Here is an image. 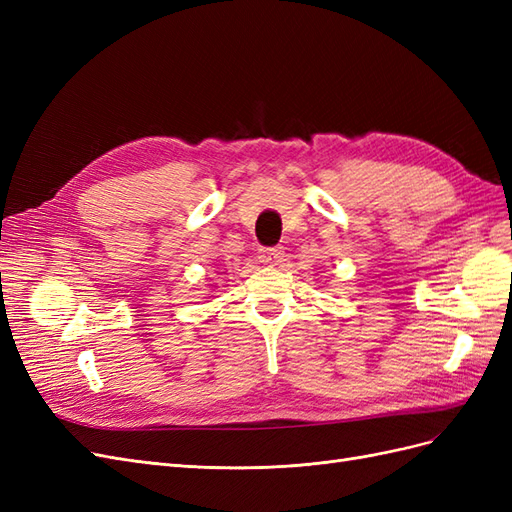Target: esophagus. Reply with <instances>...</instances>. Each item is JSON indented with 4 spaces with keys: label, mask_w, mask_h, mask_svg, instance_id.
Returning <instances> with one entry per match:
<instances>
[{
    "label": "esophagus",
    "mask_w": 512,
    "mask_h": 512,
    "mask_svg": "<svg viewBox=\"0 0 512 512\" xmlns=\"http://www.w3.org/2000/svg\"><path fill=\"white\" fill-rule=\"evenodd\" d=\"M258 258H260L262 265L277 267V265H282V262H284V250H282V247H262V250L258 252Z\"/></svg>",
    "instance_id": "1"
}]
</instances>
